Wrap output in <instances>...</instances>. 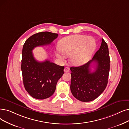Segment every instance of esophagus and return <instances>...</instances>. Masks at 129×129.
<instances>
[{"label":"esophagus","instance_id":"1","mask_svg":"<svg viewBox=\"0 0 129 129\" xmlns=\"http://www.w3.org/2000/svg\"><path fill=\"white\" fill-rule=\"evenodd\" d=\"M69 71H70L69 68H68V67H65L64 68V71L65 72V73H68V72H69Z\"/></svg>","mask_w":129,"mask_h":129}]
</instances>
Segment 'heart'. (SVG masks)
Wrapping results in <instances>:
<instances>
[{
  "instance_id": "heart-1",
  "label": "heart",
  "mask_w": 129,
  "mask_h": 129,
  "mask_svg": "<svg viewBox=\"0 0 129 129\" xmlns=\"http://www.w3.org/2000/svg\"><path fill=\"white\" fill-rule=\"evenodd\" d=\"M96 47L94 38L84 35H73L59 41V50L56 51L55 55L61 60L63 59V55L69 56L71 63L78 66L85 64L90 60Z\"/></svg>"
}]
</instances>
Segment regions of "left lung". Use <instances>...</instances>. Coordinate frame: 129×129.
Returning <instances> with one entry per match:
<instances>
[{"label":"left lung","mask_w":129,"mask_h":129,"mask_svg":"<svg viewBox=\"0 0 129 129\" xmlns=\"http://www.w3.org/2000/svg\"><path fill=\"white\" fill-rule=\"evenodd\" d=\"M92 62L96 63L95 70L91 72ZM109 48L105 41L102 39L100 49L92 60L86 64L71 67L70 90L72 94L81 102H90L99 97L106 88L110 72Z\"/></svg>","instance_id":"8db88e82"}]
</instances>
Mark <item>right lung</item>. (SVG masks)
<instances>
[{
    "label": "right lung",
    "instance_id": "obj_1",
    "mask_svg": "<svg viewBox=\"0 0 129 129\" xmlns=\"http://www.w3.org/2000/svg\"><path fill=\"white\" fill-rule=\"evenodd\" d=\"M58 37L56 33L39 32L30 37L23 45L21 64L23 84L26 90L34 99L44 100L53 94L58 80L64 74V67L48 60L38 61L32 50L37 47L50 44Z\"/></svg>",
    "mask_w": 129,
    "mask_h": 129
}]
</instances>
